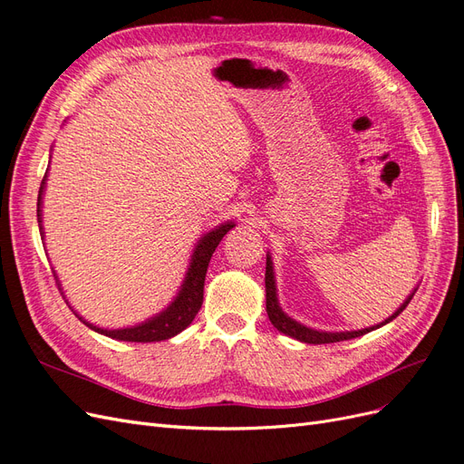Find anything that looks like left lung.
I'll return each instance as SVG.
<instances>
[{
	"label": "left lung",
	"instance_id": "left-lung-1",
	"mask_svg": "<svg viewBox=\"0 0 464 464\" xmlns=\"http://www.w3.org/2000/svg\"><path fill=\"white\" fill-rule=\"evenodd\" d=\"M265 296H266V315H269L273 325L280 331L285 333L288 336H292V339L296 341H302V343H307V344H327V343H341V341H348V339H356V336H362L366 334L373 329H379L382 325H385V323L395 319L399 314H402V310L406 305L411 304L414 292L411 294L409 298H406L402 302V305L399 307V310L392 314L389 319H385L383 323H379V325L375 327H370V329H362V331H346V333H325V331H315V329H310L302 325V323L294 321L292 317H288L283 310H280L278 305V300H276V286H275V273H273V261L269 257V254H266V266H265Z\"/></svg>",
	"mask_w": 464,
	"mask_h": 464
}]
</instances>
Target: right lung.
<instances>
[{"label":"right lung","instance_id":"obj_1","mask_svg":"<svg viewBox=\"0 0 464 464\" xmlns=\"http://www.w3.org/2000/svg\"><path fill=\"white\" fill-rule=\"evenodd\" d=\"M44 186H46V176H44V179H42L40 191H38V210H36L38 224L42 222V208L40 207H42V193H44ZM232 228H234V222H224V224H220V227H217L215 230H210L208 234H205L201 237L198 246H195L189 269H188L184 285H181V290L178 292L176 300L168 305L162 314L150 317L149 321L141 323V325L128 327V329H114V331L101 329V327L92 325V323H87L82 317H79V315L77 317L92 331L106 334V336H110V339H116V341L157 343V341L172 339L174 334L184 331L195 319V315H198V312L201 310L203 286H205V275H207L208 261H210V257H213L215 249L220 244L224 234ZM40 236L44 237V232H40Z\"/></svg>","mask_w":464,"mask_h":464}]
</instances>
